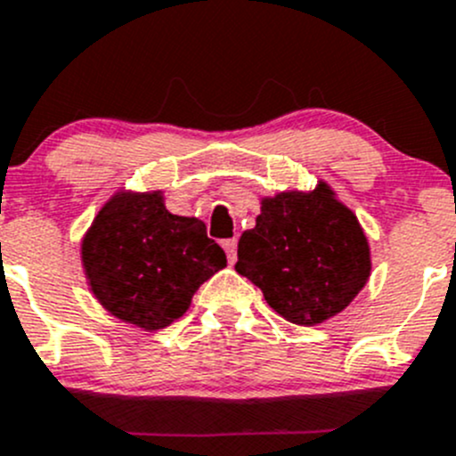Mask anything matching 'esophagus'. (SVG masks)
Wrapping results in <instances>:
<instances>
[{"label":"esophagus","mask_w":456,"mask_h":456,"mask_svg":"<svg viewBox=\"0 0 456 456\" xmlns=\"http://www.w3.org/2000/svg\"><path fill=\"white\" fill-rule=\"evenodd\" d=\"M223 249L227 251L229 263H233V260H236V249H238V240H236V238H229V240H223Z\"/></svg>","instance_id":"1"}]
</instances>
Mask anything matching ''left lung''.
Returning <instances> with one entry per match:
<instances>
[{
    "label": "left lung",
    "instance_id": "1",
    "mask_svg": "<svg viewBox=\"0 0 456 456\" xmlns=\"http://www.w3.org/2000/svg\"><path fill=\"white\" fill-rule=\"evenodd\" d=\"M236 272L263 289L276 314L312 327L340 314L372 272L359 218L327 183L260 198L256 227L238 240Z\"/></svg>",
    "mask_w": 456,
    "mask_h": 456
}]
</instances>
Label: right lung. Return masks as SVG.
<instances>
[{"label": "right lung", "instance_id": "obj_1", "mask_svg": "<svg viewBox=\"0 0 456 456\" xmlns=\"http://www.w3.org/2000/svg\"><path fill=\"white\" fill-rule=\"evenodd\" d=\"M79 256L97 303L144 331L178 321L198 287L227 267L205 223L171 214L160 189L113 193L84 233Z\"/></svg>", "mask_w": 456, "mask_h": 456}]
</instances>
